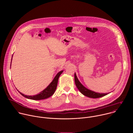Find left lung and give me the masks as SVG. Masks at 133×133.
Instances as JSON below:
<instances>
[{"instance_id":"8db88e82","label":"left lung","mask_w":133,"mask_h":133,"mask_svg":"<svg viewBox=\"0 0 133 133\" xmlns=\"http://www.w3.org/2000/svg\"><path fill=\"white\" fill-rule=\"evenodd\" d=\"M75 77V82L76 86L77 88L78 89V90L80 91V92L83 94L84 95L88 97L89 98H97L103 97L106 95L108 94V93H99V92H96L94 91L90 90L87 88H86L85 87H84L79 81L75 73L74 75Z\"/></svg>"}]
</instances>
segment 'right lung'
I'll use <instances>...</instances> for the list:
<instances>
[{"label":"right lung","instance_id":"add662e5","mask_svg":"<svg viewBox=\"0 0 133 133\" xmlns=\"http://www.w3.org/2000/svg\"><path fill=\"white\" fill-rule=\"evenodd\" d=\"M12 60V59H11ZM63 72V70H62L59 71L57 74L56 75V76L52 80V81L51 82V83L43 91L40 92L39 94H38L34 96H27L25 95L22 94V92H20L19 91H18L20 92V94L23 95L24 97L30 99H32V100H42V99H46L50 96H51L55 92L57 86V84H58V78L60 76V75L62 74V73Z\"/></svg>","mask_w":133,"mask_h":133}]
</instances>
